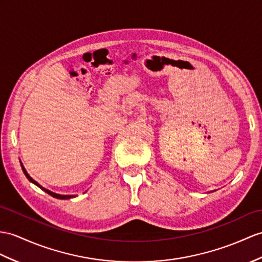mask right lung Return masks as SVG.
<instances>
[{
	"instance_id": "obj_1",
	"label": "right lung",
	"mask_w": 262,
	"mask_h": 262,
	"mask_svg": "<svg viewBox=\"0 0 262 262\" xmlns=\"http://www.w3.org/2000/svg\"><path fill=\"white\" fill-rule=\"evenodd\" d=\"M21 165H22V170H23V172H24V174H25V177L28 178V179L31 181V182H33L35 186H37L39 188H41L42 190H44L46 191L47 193H49L50 195H52V196H54V198H56V199H70V198H74V195H62V194H57V193H54V192H51V191H49V190H47V189H44V188H42L39 183H37L36 181H34L33 179H32V178L28 174V172H27V170L24 169V167H23V164L21 163Z\"/></svg>"
}]
</instances>
